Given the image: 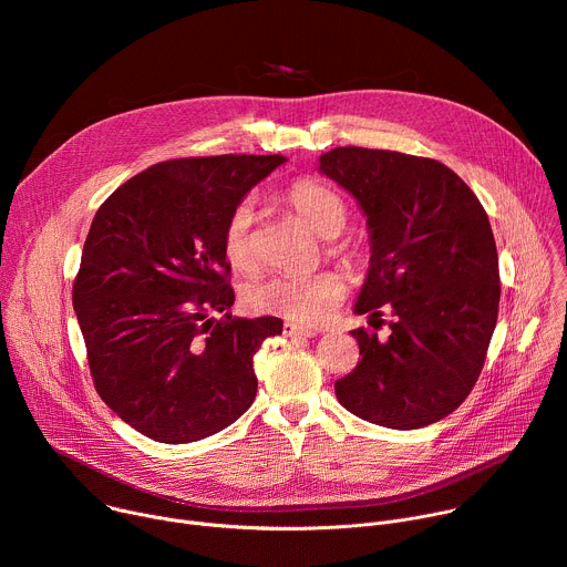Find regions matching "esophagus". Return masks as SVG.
<instances>
[{
  "label": "esophagus",
  "instance_id": "esophagus-1",
  "mask_svg": "<svg viewBox=\"0 0 567 567\" xmlns=\"http://www.w3.org/2000/svg\"><path fill=\"white\" fill-rule=\"evenodd\" d=\"M282 332H285V337H305V339H311V337H316V334H318L313 328L298 326V322H285V326H282Z\"/></svg>",
  "mask_w": 567,
  "mask_h": 567
}]
</instances>
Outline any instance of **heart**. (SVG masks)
I'll return each instance as SVG.
<instances>
[{
	"instance_id": "b5f03b06",
	"label": "heart",
	"mask_w": 567,
	"mask_h": 567,
	"mask_svg": "<svg viewBox=\"0 0 567 567\" xmlns=\"http://www.w3.org/2000/svg\"><path fill=\"white\" fill-rule=\"evenodd\" d=\"M291 208L320 235L337 237L348 219L346 204L337 190L316 179H298L287 190ZM254 197L239 199L224 224L221 247L226 260L235 269H251L256 262L254 251ZM346 296V280L337 271H318L309 276L276 274L251 282L245 289V305L254 311L276 313L298 322L326 320Z\"/></svg>"
}]
</instances>
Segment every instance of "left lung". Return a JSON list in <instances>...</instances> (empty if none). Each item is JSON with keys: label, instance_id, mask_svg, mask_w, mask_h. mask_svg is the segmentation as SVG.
I'll return each instance as SVG.
<instances>
[{"label": "left lung", "instance_id": "left-lung-1", "mask_svg": "<svg viewBox=\"0 0 567 567\" xmlns=\"http://www.w3.org/2000/svg\"><path fill=\"white\" fill-rule=\"evenodd\" d=\"M318 173L365 215L370 267L354 313H390V337L354 330L361 361L334 383L352 415L413 431L451 415L475 385L498 320L492 224L473 190L435 158L334 147Z\"/></svg>", "mask_w": 567, "mask_h": 567}]
</instances>
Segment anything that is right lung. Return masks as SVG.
I'll return each instance as SVG.
<instances>
[{
  "mask_svg": "<svg viewBox=\"0 0 567 567\" xmlns=\"http://www.w3.org/2000/svg\"><path fill=\"white\" fill-rule=\"evenodd\" d=\"M285 161H164L118 186L92 221L73 282L90 370L107 406L154 442L215 435L256 399L254 357L282 320L230 316L221 235L233 206Z\"/></svg>",
  "mask_w": 567,
  "mask_h": 567,
  "instance_id": "1",
  "label": "right lung"
}]
</instances>
